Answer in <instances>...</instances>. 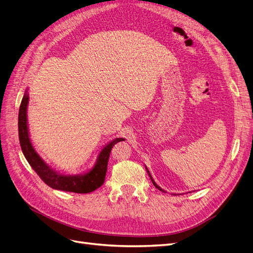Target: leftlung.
<instances>
[{
  "instance_id": "obj_1",
  "label": "left lung",
  "mask_w": 253,
  "mask_h": 253,
  "mask_svg": "<svg viewBox=\"0 0 253 253\" xmlns=\"http://www.w3.org/2000/svg\"><path fill=\"white\" fill-rule=\"evenodd\" d=\"M147 171H148V173H149V175H150V178H151V180H152V182H153V185H154L158 190H160V191H164L163 189H160V187H158L157 185H156V183H155V181L154 180H153V178H152V176H151V174H150V172H149V170L147 169Z\"/></svg>"
}]
</instances>
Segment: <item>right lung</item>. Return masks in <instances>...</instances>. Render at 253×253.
Wrapping results in <instances>:
<instances>
[{
    "instance_id": "1",
    "label": "right lung",
    "mask_w": 253,
    "mask_h": 253,
    "mask_svg": "<svg viewBox=\"0 0 253 253\" xmlns=\"http://www.w3.org/2000/svg\"><path fill=\"white\" fill-rule=\"evenodd\" d=\"M27 104H28V95L25 93L22 99V102L19 110V139L23 154L27 159L28 164L32 166L35 172L39 175V177L52 189L66 191V192L74 193H89L93 192L99 187H101L104 182L106 170H108V162L110 157V153L115 144L119 141H124V138H116L110 142L106 147L100 152L98 156L97 163L95 167L88 173L83 175H62L45 164L38 153L33 148L30 142L28 128H27Z\"/></svg>"
}]
</instances>
